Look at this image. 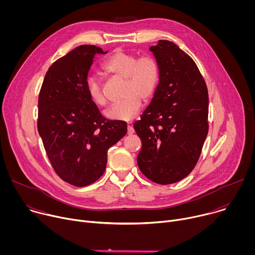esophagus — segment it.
Wrapping results in <instances>:
<instances>
[{
  "label": "esophagus",
  "instance_id": "34e87169",
  "mask_svg": "<svg viewBox=\"0 0 255 255\" xmlns=\"http://www.w3.org/2000/svg\"><path fill=\"white\" fill-rule=\"evenodd\" d=\"M127 133H128L129 135H131V134H133V133H134V128H133V126H132L131 124H128V127H127Z\"/></svg>",
  "mask_w": 255,
  "mask_h": 255
}]
</instances>
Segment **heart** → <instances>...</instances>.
<instances>
[{
  "instance_id": "obj_1",
  "label": "heart",
  "mask_w": 255,
  "mask_h": 255,
  "mask_svg": "<svg viewBox=\"0 0 255 255\" xmlns=\"http://www.w3.org/2000/svg\"><path fill=\"white\" fill-rule=\"evenodd\" d=\"M106 74L123 79V99L113 104L105 112L111 120H130L139 111L141 100H150L159 83L160 67L157 59L149 54L137 56L130 52L116 51L102 65ZM87 93L91 101L105 107L108 103L104 87L99 79L90 77L87 80Z\"/></svg>"
}]
</instances>
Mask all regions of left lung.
<instances>
[{"label":"left lung","mask_w":255,"mask_h":255,"mask_svg":"<svg viewBox=\"0 0 255 255\" xmlns=\"http://www.w3.org/2000/svg\"><path fill=\"white\" fill-rule=\"evenodd\" d=\"M160 78L150 105L133 125L142 141L141 172L159 185L185 178L195 168L209 130V97L193 60L176 44L151 46Z\"/></svg>","instance_id":"obj_1"}]
</instances>
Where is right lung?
I'll return each instance as SVG.
<instances>
[{
  "label": "right lung",
  "instance_id": "right-lung-1",
  "mask_svg": "<svg viewBox=\"0 0 255 255\" xmlns=\"http://www.w3.org/2000/svg\"><path fill=\"white\" fill-rule=\"evenodd\" d=\"M102 48L80 45L48 68L38 98V133L57 175L75 187L99 179L108 150L127 133L124 121L107 120L87 93L93 59Z\"/></svg>",
  "mask_w": 255,
  "mask_h": 255
}]
</instances>
